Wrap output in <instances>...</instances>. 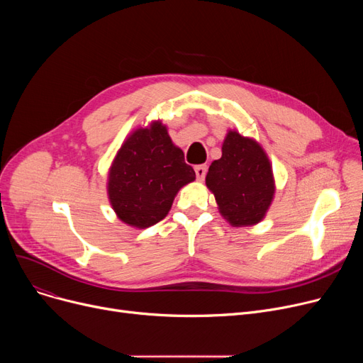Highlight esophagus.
<instances>
[{"instance_id":"esophagus-1","label":"esophagus","mask_w":363,"mask_h":363,"mask_svg":"<svg viewBox=\"0 0 363 363\" xmlns=\"http://www.w3.org/2000/svg\"><path fill=\"white\" fill-rule=\"evenodd\" d=\"M194 170H196V177H197V179H199V181H203V179H204V177H206L207 166H206V164H199V166H196V167H194Z\"/></svg>"}]
</instances>
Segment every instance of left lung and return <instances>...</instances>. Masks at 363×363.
Instances as JSON below:
<instances>
[{"mask_svg":"<svg viewBox=\"0 0 363 363\" xmlns=\"http://www.w3.org/2000/svg\"><path fill=\"white\" fill-rule=\"evenodd\" d=\"M206 185L215 194L219 212L233 226L259 223L275 193L266 152L259 143L241 137L237 130L226 133L222 157L208 167Z\"/></svg>","mask_w":363,"mask_h":363,"instance_id":"left-lung-1","label":"left lung"}]
</instances>
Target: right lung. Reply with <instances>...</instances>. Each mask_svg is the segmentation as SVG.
<instances>
[{
    "label": "right lung",
    "instance_id": "right-lung-1",
    "mask_svg": "<svg viewBox=\"0 0 363 363\" xmlns=\"http://www.w3.org/2000/svg\"><path fill=\"white\" fill-rule=\"evenodd\" d=\"M194 179V169L157 121L133 130L122 144L108 172L107 193L118 218L144 230L166 218L177 193Z\"/></svg>",
    "mask_w": 363,
    "mask_h": 363
}]
</instances>
